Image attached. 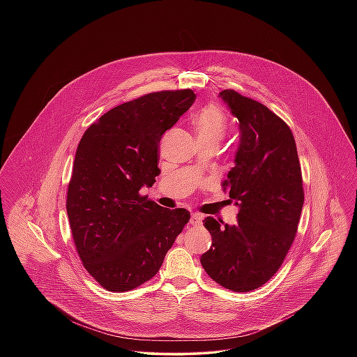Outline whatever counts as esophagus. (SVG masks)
I'll return each instance as SVG.
<instances>
[{
	"label": "esophagus",
	"mask_w": 357,
	"mask_h": 357,
	"mask_svg": "<svg viewBox=\"0 0 357 357\" xmlns=\"http://www.w3.org/2000/svg\"><path fill=\"white\" fill-rule=\"evenodd\" d=\"M201 222H202V215H199V214H197V213L191 215V218H190V224H191V225L198 227V225H201Z\"/></svg>",
	"instance_id": "1"
}]
</instances>
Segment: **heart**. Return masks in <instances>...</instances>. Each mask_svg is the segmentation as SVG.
<instances>
[{"instance_id": "b5f03b06", "label": "heart", "mask_w": 357, "mask_h": 357, "mask_svg": "<svg viewBox=\"0 0 357 357\" xmlns=\"http://www.w3.org/2000/svg\"><path fill=\"white\" fill-rule=\"evenodd\" d=\"M194 128L198 142H214L218 144L227 133V119L220 108L208 105L195 116Z\"/></svg>"}]
</instances>
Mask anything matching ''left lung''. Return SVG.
<instances>
[{"label": "left lung", "instance_id": "obj_1", "mask_svg": "<svg viewBox=\"0 0 357 357\" xmlns=\"http://www.w3.org/2000/svg\"><path fill=\"white\" fill-rule=\"evenodd\" d=\"M220 98L239 121L235 166L222 183L239 213L235 225L204 218L211 248L201 264L220 286L246 293L278 272L294 242L304 206L303 174L294 136L282 118L232 89Z\"/></svg>", "mask_w": 357, "mask_h": 357}]
</instances>
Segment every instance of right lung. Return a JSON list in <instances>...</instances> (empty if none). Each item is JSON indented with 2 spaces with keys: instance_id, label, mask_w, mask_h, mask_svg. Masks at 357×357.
Masks as SVG:
<instances>
[{
  "instance_id": "obj_1",
  "label": "right lung",
  "mask_w": 357,
  "mask_h": 357,
  "mask_svg": "<svg viewBox=\"0 0 357 357\" xmlns=\"http://www.w3.org/2000/svg\"><path fill=\"white\" fill-rule=\"evenodd\" d=\"M197 96L162 91L107 111L84 133L66 208L85 269L108 291H129L156 275L190 220L140 194L160 173L159 142Z\"/></svg>"
}]
</instances>
